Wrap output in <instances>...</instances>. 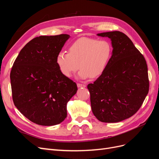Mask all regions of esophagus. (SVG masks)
<instances>
[{
	"label": "esophagus",
	"mask_w": 159,
	"mask_h": 159,
	"mask_svg": "<svg viewBox=\"0 0 159 159\" xmlns=\"http://www.w3.org/2000/svg\"><path fill=\"white\" fill-rule=\"evenodd\" d=\"M77 85H78V88H85V87H86V85L85 84H80V83H78V84H77Z\"/></svg>",
	"instance_id": "obj_1"
}]
</instances>
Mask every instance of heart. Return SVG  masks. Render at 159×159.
Returning a JSON list of instances; mask_svg holds the SVG:
<instances>
[{
	"label": "heart",
	"instance_id": "1",
	"mask_svg": "<svg viewBox=\"0 0 159 159\" xmlns=\"http://www.w3.org/2000/svg\"><path fill=\"white\" fill-rule=\"evenodd\" d=\"M113 47L106 40L82 37L72 44L69 52L61 51L56 57L61 73L71 77L78 70L81 79H94L102 75L111 58Z\"/></svg>",
	"mask_w": 159,
	"mask_h": 159
}]
</instances>
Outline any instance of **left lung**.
Returning <instances> with one entry per match:
<instances>
[{"label":"left lung","mask_w":159,"mask_h":159,"mask_svg":"<svg viewBox=\"0 0 159 159\" xmlns=\"http://www.w3.org/2000/svg\"><path fill=\"white\" fill-rule=\"evenodd\" d=\"M111 40L109 63L93 84L88 85L91 109L99 121L117 123L140 109L149 89L147 61L131 39L119 31L98 34Z\"/></svg>","instance_id":"8db88e82"}]
</instances>
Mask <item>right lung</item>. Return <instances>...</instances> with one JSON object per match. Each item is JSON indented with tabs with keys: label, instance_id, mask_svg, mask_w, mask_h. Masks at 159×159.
I'll use <instances>...</instances> for the list:
<instances>
[{
	"label": "right lung",
	"instance_id": "obj_1",
	"mask_svg": "<svg viewBox=\"0 0 159 159\" xmlns=\"http://www.w3.org/2000/svg\"><path fill=\"white\" fill-rule=\"evenodd\" d=\"M68 34L40 36L20 50L11 71L14 104L32 122L44 126L61 123L67 117V103L78 88L61 73L56 57Z\"/></svg>",
	"mask_w": 159,
	"mask_h": 159
}]
</instances>
